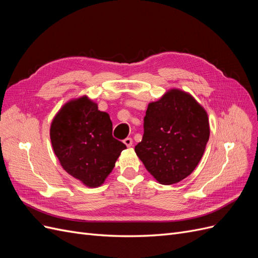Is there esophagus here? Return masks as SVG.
I'll return each instance as SVG.
<instances>
[{
  "label": "esophagus",
  "mask_w": 258,
  "mask_h": 258,
  "mask_svg": "<svg viewBox=\"0 0 258 258\" xmlns=\"http://www.w3.org/2000/svg\"><path fill=\"white\" fill-rule=\"evenodd\" d=\"M123 143L126 144V146L130 147V146L132 145V139H131V138H126V139L123 140Z\"/></svg>",
  "instance_id": "obj_1"
}]
</instances>
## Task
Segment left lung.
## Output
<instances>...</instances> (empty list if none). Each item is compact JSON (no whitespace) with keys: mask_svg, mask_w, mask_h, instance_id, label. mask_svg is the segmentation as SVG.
<instances>
[{"mask_svg":"<svg viewBox=\"0 0 258 258\" xmlns=\"http://www.w3.org/2000/svg\"><path fill=\"white\" fill-rule=\"evenodd\" d=\"M207 112L190 95L169 90L148 104L138 157L160 184H174L197 167L209 141Z\"/></svg>","mask_w":258,"mask_h":258,"instance_id":"8db88e82","label":"left lung"}]
</instances>
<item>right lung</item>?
Segmentation results:
<instances>
[{
	"instance_id": "1",
	"label": "right lung",
	"mask_w": 258,
	"mask_h": 258,
	"mask_svg": "<svg viewBox=\"0 0 258 258\" xmlns=\"http://www.w3.org/2000/svg\"><path fill=\"white\" fill-rule=\"evenodd\" d=\"M107 113L87 97L72 100L54 116L50 127L53 152L62 168L89 187L103 184L126 148L112 136Z\"/></svg>"
}]
</instances>
